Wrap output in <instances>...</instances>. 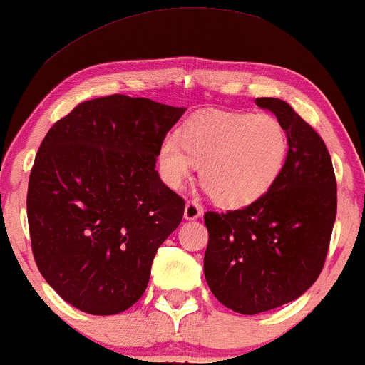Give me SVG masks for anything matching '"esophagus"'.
<instances>
[{
	"mask_svg": "<svg viewBox=\"0 0 365 365\" xmlns=\"http://www.w3.org/2000/svg\"><path fill=\"white\" fill-rule=\"evenodd\" d=\"M201 212H203V210H201L200 205L196 203V201L190 200L186 203V207H184V218H186V220H196V218L201 217Z\"/></svg>",
	"mask_w": 365,
	"mask_h": 365,
	"instance_id": "obj_1",
	"label": "esophagus"
}]
</instances>
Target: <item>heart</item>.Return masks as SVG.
Returning <instances> with one entry per match:
<instances>
[{
  "label": "heart",
  "mask_w": 365,
  "mask_h": 365,
  "mask_svg": "<svg viewBox=\"0 0 365 365\" xmlns=\"http://www.w3.org/2000/svg\"><path fill=\"white\" fill-rule=\"evenodd\" d=\"M287 153L289 136L275 115L208 110L184 123L179 138L165 136L157 162L170 187H181L200 164V181L210 196L242 207L272 187Z\"/></svg>",
  "instance_id": "heart-1"
}]
</instances>
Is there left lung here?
Returning <instances> with one entry per match:
<instances>
[{
  "instance_id": "8db88e82",
  "label": "left lung",
  "mask_w": 365,
  "mask_h": 365,
  "mask_svg": "<svg viewBox=\"0 0 365 365\" xmlns=\"http://www.w3.org/2000/svg\"><path fill=\"white\" fill-rule=\"evenodd\" d=\"M256 104L289 136L282 173L247 207L205 213V278L218 301L241 314L292 302L318 280L336 218V178L323 138L285 101Z\"/></svg>"
}]
</instances>
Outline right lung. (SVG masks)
Returning <instances> with one entry per match:
<instances>
[{
	"label": "right lung",
	"instance_id": "right-lung-1",
	"mask_svg": "<svg viewBox=\"0 0 365 365\" xmlns=\"http://www.w3.org/2000/svg\"><path fill=\"white\" fill-rule=\"evenodd\" d=\"M184 110L114 93L81 102L42 140L29 178L30 242L41 275L76 309L118 314L147 289L184 215L155 170Z\"/></svg>",
	"mask_w": 365,
	"mask_h": 365
}]
</instances>
